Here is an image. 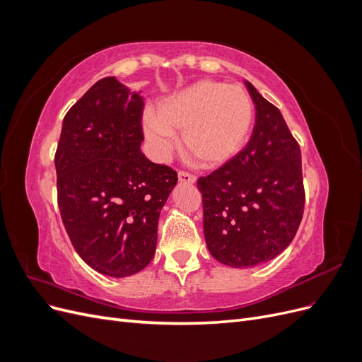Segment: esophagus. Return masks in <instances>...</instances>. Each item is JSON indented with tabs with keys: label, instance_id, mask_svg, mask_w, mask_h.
Returning <instances> with one entry per match:
<instances>
[{
	"label": "esophagus",
	"instance_id": "esophagus-1",
	"mask_svg": "<svg viewBox=\"0 0 362 362\" xmlns=\"http://www.w3.org/2000/svg\"><path fill=\"white\" fill-rule=\"evenodd\" d=\"M178 181L180 182H185V184H194L196 182V177L192 173L187 172H180L178 173Z\"/></svg>",
	"mask_w": 362,
	"mask_h": 362
}]
</instances>
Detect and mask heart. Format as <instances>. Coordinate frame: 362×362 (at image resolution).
Masks as SVG:
<instances>
[{
    "label": "heart",
    "mask_w": 362,
    "mask_h": 362,
    "mask_svg": "<svg viewBox=\"0 0 362 362\" xmlns=\"http://www.w3.org/2000/svg\"><path fill=\"white\" fill-rule=\"evenodd\" d=\"M254 122V104L243 87L201 80L163 98L157 115L145 112L141 127L158 160L177 146L173 134H182V146L196 164L218 168L243 148Z\"/></svg>",
    "instance_id": "b5f03b06"
}]
</instances>
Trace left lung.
<instances>
[{
    "mask_svg": "<svg viewBox=\"0 0 362 362\" xmlns=\"http://www.w3.org/2000/svg\"><path fill=\"white\" fill-rule=\"evenodd\" d=\"M255 125L243 151L198 180L204 235L210 254L235 269L278 257L302 221L305 192L300 148L278 108L249 81Z\"/></svg>",
    "mask_w": 362,
    "mask_h": 362,
    "instance_id": "obj_1",
    "label": "left lung"
}]
</instances>
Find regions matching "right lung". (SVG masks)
Here are the masks:
<instances>
[{
	"label": "right lung",
	"mask_w": 362,
	"mask_h": 362,
	"mask_svg": "<svg viewBox=\"0 0 362 362\" xmlns=\"http://www.w3.org/2000/svg\"><path fill=\"white\" fill-rule=\"evenodd\" d=\"M140 93L115 76L96 81L64 116L56 152L66 233L84 262L113 278L154 258L161 208L178 181L140 151Z\"/></svg>",
	"instance_id": "1"
}]
</instances>
